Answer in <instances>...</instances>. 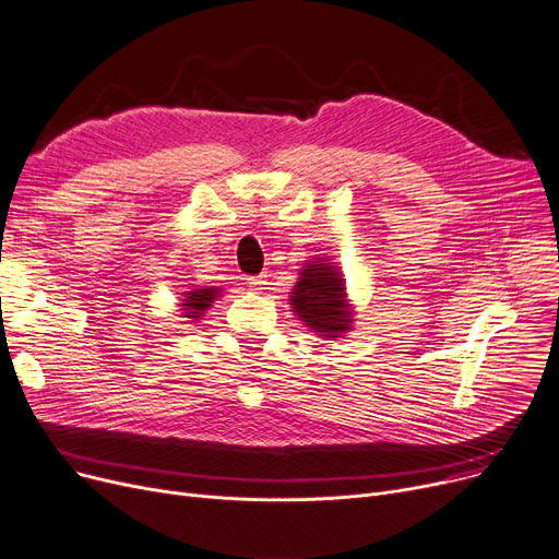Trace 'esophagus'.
I'll use <instances>...</instances> for the list:
<instances>
[{
    "label": "esophagus",
    "mask_w": 559,
    "mask_h": 559,
    "mask_svg": "<svg viewBox=\"0 0 559 559\" xmlns=\"http://www.w3.org/2000/svg\"><path fill=\"white\" fill-rule=\"evenodd\" d=\"M246 284L252 290H261V288H264V284H269V282H266V275H254V277H246Z\"/></svg>",
    "instance_id": "34e87169"
}]
</instances>
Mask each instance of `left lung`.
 <instances>
[{"mask_svg":"<svg viewBox=\"0 0 559 559\" xmlns=\"http://www.w3.org/2000/svg\"><path fill=\"white\" fill-rule=\"evenodd\" d=\"M290 307L307 326L324 338H341L352 330L354 313L347 302L341 271L322 257L309 259L290 290Z\"/></svg>","mask_w":559,"mask_h":559,"instance_id":"8db88e82","label":"left lung"}]
</instances>
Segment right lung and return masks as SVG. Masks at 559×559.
Instances as JSON below:
<instances>
[{
  "mask_svg": "<svg viewBox=\"0 0 559 559\" xmlns=\"http://www.w3.org/2000/svg\"><path fill=\"white\" fill-rule=\"evenodd\" d=\"M221 288L218 286H210V288H193V290H187L185 293V300H182V318H189V320H199L210 307L212 302L218 298Z\"/></svg>",
  "mask_w": 559,
  "mask_h": 559,
  "instance_id": "obj_1",
  "label": "right lung"
}]
</instances>
